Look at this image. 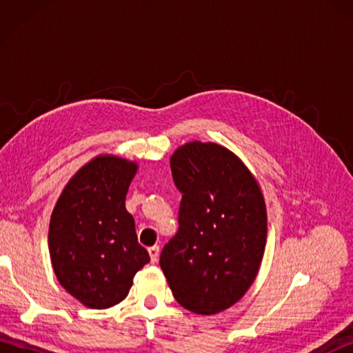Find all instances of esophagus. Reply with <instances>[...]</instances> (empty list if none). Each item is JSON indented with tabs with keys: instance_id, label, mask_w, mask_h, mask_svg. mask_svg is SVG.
<instances>
[{
	"instance_id": "esophagus-1",
	"label": "esophagus",
	"mask_w": 353,
	"mask_h": 353,
	"mask_svg": "<svg viewBox=\"0 0 353 353\" xmlns=\"http://www.w3.org/2000/svg\"><path fill=\"white\" fill-rule=\"evenodd\" d=\"M148 253H150V259H152V262L154 264V262L157 261V258H159V245H153V247H150V249H148Z\"/></svg>"
}]
</instances>
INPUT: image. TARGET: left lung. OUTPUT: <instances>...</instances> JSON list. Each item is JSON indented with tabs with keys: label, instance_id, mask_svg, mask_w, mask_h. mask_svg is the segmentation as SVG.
I'll use <instances>...</instances> for the list:
<instances>
[{
	"label": "left lung",
	"instance_id": "obj_1",
	"mask_svg": "<svg viewBox=\"0 0 353 353\" xmlns=\"http://www.w3.org/2000/svg\"><path fill=\"white\" fill-rule=\"evenodd\" d=\"M170 165L182 200L179 229L161 253L162 272L186 310H228L250 288L264 254L267 211L259 185L214 142L182 145Z\"/></svg>",
	"mask_w": 353,
	"mask_h": 353
}]
</instances>
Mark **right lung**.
I'll return each mask as SVG.
<instances>
[{
    "label": "right lung",
    "mask_w": 353,
    "mask_h": 353,
    "mask_svg": "<svg viewBox=\"0 0 353 353\" xmlns=\"http://www.w3.org/2000/svg\"><path fill=\"white\" fill-rule=\"evenodd\" d=\"M137 170L121 157H95L65 186L52 211V268L62 287L89 308L106 310L124 301L133 276L150 262L125 209Z\"/></svg>",
    "instance_id": "right-lung-1"
}]
</instances>
